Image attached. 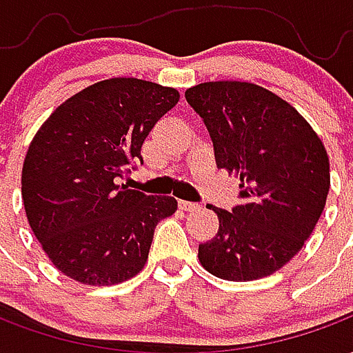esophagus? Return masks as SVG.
Masks as SVG:
<instances>
[{
    "instance_id": "1",
    "label": "esophagus",
    "mask_w": 353,
    "mask_h": 353,
    "mask_svg": "<svg viewBox=\"0 0 353 353\" xmlns=\"http://www.w3.org/2000/svg\"><path fill=\"white\" fill-rule=\"evenodd\" d=\"M179 210H183V212H194V210H199V204L187 202V200H179Z\"/></svg>"
}]
</instances>
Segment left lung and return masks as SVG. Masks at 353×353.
<instances>
[{
  "mask_svg": "<svg viewBox=\"0 0 353 353\" xmlns=\"http://www.w3.org/2000/svg\"><path fill=\"white\" fill-rule=\"evenodd\" d=\"M185 98L212 136L217 168L240 177L232 212L199 245L200 265L221 280L270 276L301 252L325 208L331 185L325 145L291 103L245 81H210Z\"/></svg>",
  "mask_w": 353,
  "mask_h": 353,
  "instance_id": "left-lung-1",
  "label": "left lung"
}]
</instances>
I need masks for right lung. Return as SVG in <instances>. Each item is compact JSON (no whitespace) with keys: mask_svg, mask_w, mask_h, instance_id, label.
Listing matches in <instances>:
<instances>
[{"mask_svg":"<svg viewBox=\"0 0 353 353\" xmlns=\"http://www.w3.org/2000/svg\"><path fill=\"white\" fill-rule=\"evenodd\" d=\"M179 92L151 81L113 77L60 103L28 147L22 202L50 263L85 285H115L143 270L157 223L174 196L117 185Z\"/></svg>","mask_w":353,"mask_h":353,"instance_id":"1","label":"right lung"}]
</instances>
